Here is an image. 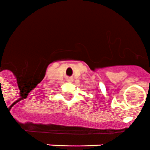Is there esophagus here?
<instances>
[{
  "mask_svg": "<svg viewBox=\"0 0 150 150\" xmlns=\"http://www.w3.org/2000/svg\"><path fill=\"white\" fill-rule=\"evenodd\" d=\"M67 81L68 82H72V81H73V78L69 77V78H67Z\"/></svg>",
  "mask_w": 150,
  "mask_h": 150,
  "instance_id": "34e87169",
  "label": "esophagus"
}]
</instances>
